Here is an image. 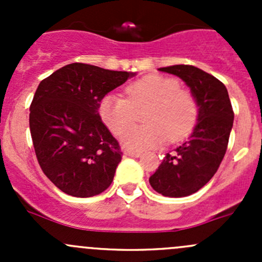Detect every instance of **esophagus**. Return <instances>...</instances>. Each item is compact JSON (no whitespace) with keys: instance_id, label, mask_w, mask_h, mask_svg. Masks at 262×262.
<instances>
[{"instance_id":"1","label":"esophagus","mask_w":262,"mask_h":262,"mask_svg":"<svg viewBox=\"0 0 262 262\" xmlns=\"http://www.w3.org/2000/svg\"><path fill=\"white\" fill-rule=\"evenodd\" d=\"M125 155H126V156H130V157L138 158V157H141L142 153H139V152H133V150H126Z\"/></svg>"}]
</instances>
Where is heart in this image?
<instances>
[{"label":"heart","instance_id":"b5f03b06","mask_svg":"<svg viewBox=\"0 0 262 262\" xmlns=\"http://www.w3.org/2000/svg\"><path fill=\"white\" fill-rule=\"evenodd\" d=\"M126 97L106 95L99 104V114L105 125L121 134L135 120L136 110L148 105L144 120L146 126L134 127L121 137V143L133 152L155 149L167 138L175 142L190 133L198 116L194 95L175 78L149 75L129 83Z\"/></svg>","mask_w":262,"mask_h":262}]
</instances>
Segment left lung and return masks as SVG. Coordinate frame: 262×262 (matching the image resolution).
<instances>
[{
    "label": "left lung",
    "instance_id": "1",
    "mask_svg": "<svg viewBox=\"0 0 262 262\" xmlns=\"http://www.w3.org/2000/svg\"><path fill=\"white\" fill-rule=\"evenodd\" d=\"M181 78L198 105L196 124L189 138L167 153L149 178V184L163 196L182 198L202 189L218 170L233 126L228 91L221 81L194 66L160 68Z\"/></svg>",
    "mask_w": 262,
    "mask_h": 262
}]
</instances>
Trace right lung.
Returning a JSON list of instances; mask_svg holds the SVG:
<instances>
[{
  "label": "right lung",
  "instance_id": "add662e5",
  "mask_svg": "<svg viewBox=\"0 0 262 262\" xmlns=\"http://www.w3.org/2000/svg\"><path fill=\"white\" fill-rule=\"evenodd\" d=\"M133 76L71 63L39 83L29 116L34 149L47 178L66 194L95 196L113 182L123 153L99 104Z\"/></svg>",
  "mask_w": 262,
  "mask_h": 262
}]
</instances>
